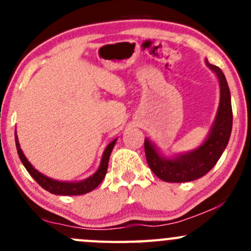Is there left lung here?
Wrapping results in <instances>:
<instances>
[{"instance_id":"left-lung-1","label":"left lung","mask_w":251,"mask_h":251,"mask_svg":"<svg viewBox=\"0 0 251 251\" xmlns=\"http://www.w3.org/2000/svg\"><path fill=\"white\" fill-rule=\"evenodd\" d=\"M205 64L216 74L220 83L219 109L206 140L198 148L187 153L175 154L173 158L164 156L149 138L144 140L147 163L151 170L165 182L181 183L201 178L214 168L228 144L233 121L228 83L219 67L210 64L207 59H205Z\"/></svg>"}]
</instances>
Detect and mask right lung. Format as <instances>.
<instances>
[{"mask_svg": "<svg viewBox=\"0 0 251 251\" xmlns=\"http://www.w3.org/2000/svg\"><path fill=\"white\" fill-rule=\"evenodd\" d=\"M14 137H16V146H17V151L18 155H19L20 160H22L23 165L25 166V169L27 170V173L31 175L32 178L40 184L44 189L50 192L52 194H57V196H81V194H86L88 192L93 191L95 188H97L100 186V182L103 181V178L105 177L108 170V161H109V156L113 151L114 146H115L116 140H113L107 146V148L104 149L102 155V160H100V165L98 168V170L95 174L91 175L90 177L85 179H81V181L76 182H65V181H58V179H53L50 177H47L46 175L41 174L40 171H37L31 164L29 163V160L26 159V156L23 153L22 148H20L19 141H18L17 132L14 133Z\"/></svg>", "mask_w": 251, "mask_h": 251, "instance_id": "add662e5", "label": "right lung"}]
</instances>
